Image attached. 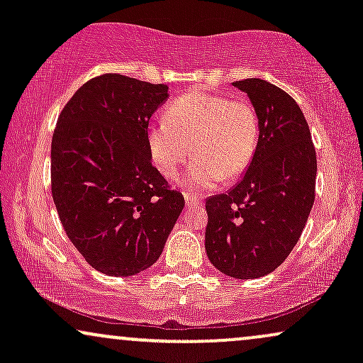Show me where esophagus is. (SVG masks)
<instances>
[{"label": "esophagus", "instance_id": "esophagus-1", "mask_svg": "<svg viewBox=\"0 0 363 363\" xmlns=\"http://www.w3.org/2000/svg\"><path fill=\"white\" fill-rule=\"evenodd\" d=\"M184 201H186V206H187V208H193V206H199V205H203L201 199L196 198L194 194H189V193H186V194H184Z\"/></svg>", "mask_w": 363, "mask_h": 363}]
</instances>
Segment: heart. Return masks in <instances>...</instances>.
Masks as SVG:
<instances>
[{"label": "heart", "mask_w": 363, "mask_h": 363, "mask_svg": "<svg viewBox=\"0 0 363 363\" xmlns=\"http://www.w3.org/2000/svg\"><path fill=\"white\" fill-rule=\"evenodd\" d=\"M259 124L254 107L223 95L191 91L174 101L165 121L147 129V148L153 165L172 177L194 155L193 164L179 179L187 189H213L222 179L242 174L254 157Z\"/></svg>", "instance_id": "1"}]
</instances>
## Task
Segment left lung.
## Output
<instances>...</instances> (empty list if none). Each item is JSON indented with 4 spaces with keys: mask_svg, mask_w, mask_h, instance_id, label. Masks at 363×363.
Masks as SVG:
<instances>
[{
    "mask_svg": "<svg viewBox=\"0 0 363 363\" xmlns=\"http://www.w3.org/2000/svg\"><path fill=\"white\" fill-rule=\"evenodd\" d=\"M259 124L256 152L239 182L206 199L208 259L237 280L269 274L298 242L314 205L318 160L298 104L259 78L232 83Z\"/></svg>",
    "mask_w": 363,
    "mask_h": 363,
    "instance_id": "1",
    "label": "left lung"
}]
</instances>
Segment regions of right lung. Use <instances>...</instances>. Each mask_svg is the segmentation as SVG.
Segmentation results:
<instances>
[{"instance_id":"obj_1","label":"right lung","mask_w":363,"mask_h":363,"mask_svg":"<svg viewBox=\"0 0 363 363\" xmlns=\"http://www.w3.org/2000/svg\"><path fill=\"white\" fill-rule=\"evenodd\" d=\"M167 97V85L107 73L80 86L57 119L54 205L78 252L109 277L148 269L184 208L147 148L148 121Z\"/></svg>"}]
</instances>
